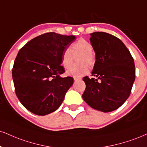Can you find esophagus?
<instances>
[{"instance_id":"esophagus-1","label":"esophagus","mask_w":147,"mask_h":147,"mask_svg":"<svg viewBox=\"0 0 147 147\" xmlns=\"http://www.w3.org/2000/svg\"><path fill=\"white\" fill-rule=\"evenodd\" d=\"M74 80L75 81H80L81 80V78H78V77H74Z\"/></svg>"}]
</instances>
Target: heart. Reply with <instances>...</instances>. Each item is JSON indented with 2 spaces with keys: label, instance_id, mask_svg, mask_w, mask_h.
Returning <instances> with one entry per match:
<instances>
[{
  "label": "heart",
  "instance_id": "obj_1",
  "mask_svg": "<svg viewBox=\"0 0 147 147\" xmlns=\"http://www.w3.org/2000/svg\"><path fill=\"white\" fill-rule=\"evenodd\" d=\"M93 47L89 42L84 39H79L74 42L70 49H67L61 55V65L65 69L71 68L66 71L67 75L75 77H81L88 73L90 68L88 65L94 63L92 55ZM80 55L78 59L79 66L71 67L75 56Z\"/></svg>",
  "mask_w": 147,
  "mask_h": 147
}]
</instances>
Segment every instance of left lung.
Segmentation results:
<instances>
[{
    "instance_id": "left-lung-1",
    "label": "left lung",
    "mask_w": 147,
    "mask_h": 147,
    "mask_svg": "<svg viewBox=\"0 0 147 147\" xmlns=\"http://www.w3.org/2000/svg\"><path fill=\"white\" fill-rule=\"evenodd\" d=\"M96 54L92 76L85 77L82 97L93 109L109 112L120 107L129 96L136 78L134 61L120 39L105 32L90 34Z\"/></svg>"
}]
</instances>
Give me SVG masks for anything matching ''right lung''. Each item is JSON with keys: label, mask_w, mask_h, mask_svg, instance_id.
I'll use <instances>...</instances> for the list:
<instances>
[{"label": "right lung", "mask_w": 147, "mask_h": 147, "mask_svg": "<svg viewBox=\"0 0 147 147\" xmlns=\"http://www.w3.org/2000/svg\"><path fill=\"white\" fill-rule=\"evenodd\" d=\"M75 38L47 33L30 40L19 51L12 77L17 97L31 112L45 116L62 103L74 80L60 76L65 72L61 55Z\"/></svg>", "instance_id": "1"}]
</instances>
